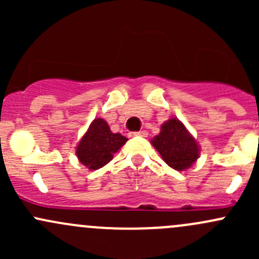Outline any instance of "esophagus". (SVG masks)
I'll return each instance as SVG.
<instances>
[{
  "label": "esophagus",
  "instance_id": "obj_1",
  "mask_svg": "<svg viewBox=\"0 0 259 259\" xmlns=\"http://www.w3.org/2000/svg\"><path fill=\"white\" fill-rule=\"evenodd\" d=\"M134 135H137V137L146 138V137H148V132H146V130H140V132L134 133Z\"/></svg>",
  "mask_w": 259,
  "mask_h": 259
}]
</instances>
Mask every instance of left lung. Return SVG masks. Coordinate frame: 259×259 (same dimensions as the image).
I'll use <instances>...</instances> for the list:
<instances>
[{
  "label": "left lung",
  "instance_id": "left-lung-1",
  "mask_svg": "<svg viewBox=\"0 0 259 259\" xmlns=\"http://www.w3.org/2000/svg\"><path fill=\"white\" fill-rule=\"evenodd\" d=\"M163 160L176 170H185L199 158V145L182 121L171 117L160 126V133L151 140Z\"/></svg>",
  "mask_w": 259,
  "mask_h": 259
}]
</instances>
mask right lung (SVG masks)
<instances>
[{
    "label": "right lung",
    "mask_w": 259,
    "mask_h": 259,
    "mask_svg": "<svg viewBox=\"0 0 259 259\" xmlns=\"http://www.w3.org/2000/svg\"><path fill=\"white\" fill-rule=\"evenodd\" d=\"M127 139L119 133H113L104 119L94 120L76 146V156L90 170L103 168L113 159L114 154Z\"/></svg>",
    "instance_id": "obj_1"
}]
</instances>
